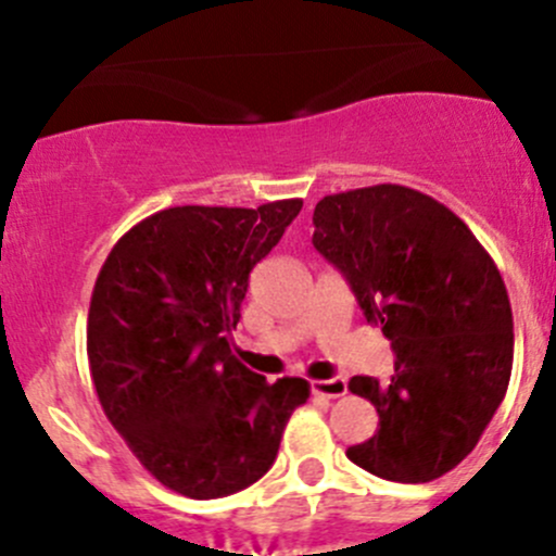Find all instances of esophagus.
Instances as JSON below:
<instances>
[{
    "label": "esophagus",
    "mask_w": 556,
    "mask_h": 556,
    "mask_svg": "<svg viewBox=\"0 0 556 556\" xmlns=\"http://www.w3.org/2000/svg\"><path fill=\"white\" fill-rule=\"evenodd\" d=\"M312 392L314 395H323V397H341L346 392V382L341 377L317 379V382H312Z\"/></svg>",
    "instance_id": "obj_1"
}]
</instances>
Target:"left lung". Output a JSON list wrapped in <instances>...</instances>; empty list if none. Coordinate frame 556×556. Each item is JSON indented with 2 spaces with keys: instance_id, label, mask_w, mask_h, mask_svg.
<instances>
[{
  "instance_id": "left-lung-1",
  "label": "left lung",
  "mask_w": 556,
  "mask_h": 556,
  "mask_svg": "<svg viewBox=\"0 0 556 556\" xmlns=\"http://www.w3.org/2000/svg\"><path fill=\"white\" fill-rule=\"evenodd\" d=\"M312 220V244L395 350L387 384L350 379L377 406L379 430L346 457L401 484L450 473L511 379L514 317L495 261L450 206L406 185L325 195Z\"/></svg>"
}]
</instances>
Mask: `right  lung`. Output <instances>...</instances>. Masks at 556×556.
Returning a JSON list of instances; mask_svg holds the SVG:
<instances>
[{
  "label": "right lung",
  "mask_w": 556,
  "mask_h": 556,
  "mask_svg": "<svg viewBox=\"0 0 556 556\" xmlns=\"http://www.w3.org/2000/svg\"><path fill=\"white\" fill-rule=\"evenodd\" d=\"M304 201L169 206L123 233L88 309V366L112 428L166 490L233 495L277 459L309 382L231 355L250 271Z\"/></svg>",
  "instance_id": "obj_1"
}]
</instances>
